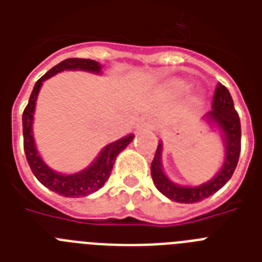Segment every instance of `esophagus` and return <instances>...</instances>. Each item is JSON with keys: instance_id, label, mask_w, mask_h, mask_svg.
Instances as JSON below:
<instances>
[{"instance_id": "obj_1", "label": "esophagus", "mask_w": 262, "mask_h": 262, "mask_svg": "<svg viewBox=\"0 0 262 262\" xmlns=\"http://www.w3.org/2000/svg\"><path fill=\"white\" fill-rule=\"evenodd\" d=\"M154 127H155V123L149 118H141L139 123H137V129L139 130H148V129H154Z\"/></svg>"}]
</instances>
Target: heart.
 <instances>
[{"mask_svg": "<svg viewBox=\"0 0 262 262\" xmlns=\"http://www.w3.org/2000/svg\"><path fill=\"white\" fill-rule=\"evenodd\" d=\"M177 87L181 88V90H186L187 84L186 83H177Z\"/></svg>", "mask_w": 262, "mask_h": 262, "instance_id": "heart-1", "label": "heart"}]
</instances>
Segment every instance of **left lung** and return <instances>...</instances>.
Masks as SVG:
<instances>
[{
  "mask_svg": "<svg viewBox=\"0 0 262 262\" xmlns=\"http://www.w3.org/2000/svg\"><path fill=\"white\" fill-rule=\"evenodd\" d=\"M205 119L219 127L224 140L226 158L220 171L215 178L200 185V186H179L171 182L164 174L162 166V143L156 148L155 158L151 164L152 181L158 190L166 197L177 203H199L208 199L209 195L222 189L228 182L239 160L241 154V121L239 115L235 111L234 102L228 90L223 84H217L212 100V110L205 114Z\"/></svg>",
  "mask_w": 262,
  "mask_h": 262,
  "instance_id": "obj_1",
  "label": "left lung"
}]
</instances>
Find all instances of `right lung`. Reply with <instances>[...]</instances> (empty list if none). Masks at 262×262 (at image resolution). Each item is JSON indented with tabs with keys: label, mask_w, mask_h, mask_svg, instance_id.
<instances>
[{
	"label": "right lung",
	"mask_w": 262,
	"mask_h": 262,
	"mask_svg": "<svg viewBox=\"0 0 262 262\" xmlns=\"http://www.w3.org/2000/svg\"><path fill=\"white\" fill-rule=\"evenodd\" d=\"M85 71L92 72V73H100L102 65L94 59L85 58H68L54 68H51L46 75H43L40 79L36 81L32 94L30 96L28 104L24 108L23 113V137H24V152H26L27 162L30 164L31 171L38 178V181L42 185L50 189L51 191L58 193L63 197H84L94 191L99 190L104 185L107 179L110 178L111 170L114 166L115 158L118 156L121 151L132 143L135 136L129 135L121 140H117L114 143L108 144L103 148L102 152L95 159V162L90 167L76 174H58L53 171L49 166L39 156L36 147H35L34 135H32V121H34L35 102L38 98L39 90L42 87V83L45 80L50 79L55 73H59L62 71Z\"/></svg>",
	"instance_id": "right-lung-1"
}]
</instances>
